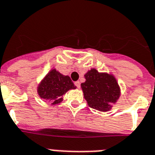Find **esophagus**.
Returning a JSON list of instances; mask_svg holds the SVG:
<instances>
[{
	"instance_id": "34e87169",
	"label": "esophagus",
	"mask_w": 155,
	"mask_h": 155,
	"mask_svg": "<svg viewBox=\"0 0 155 155\" xmlns=\"http://www.w3.org/2000/svg\"><path fill=\"white\" fill-rule=\"evenodd\" d=\"M74 84H75V85L76 86V87H77V88H80V82L76 81V82H75Z\"/></svg>"
}]
</instances>
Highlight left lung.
Segmentation results:
<instances>
[{"label": "left lung", "instance_id": "obj_1", "mask_svg": "<svg viewBox=\"0 0 155 155\" xmlns=\"http://www.w3.org/2000/svg\"><path fill=\"white\" fill-rule=\"evenodd\" d=\"M81 84L85 99L90 107L106 112L111 109L120 97V87L115 78L106 73H99L93 68L85 75Z\"/></svg>", "mask_w": 155, "mask_h": 155}]
</instances>
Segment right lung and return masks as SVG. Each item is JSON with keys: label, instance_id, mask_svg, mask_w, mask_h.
Wrapping results in <instances>:
<instances>
[{"label": "right lung", "instance_id": "obj_1", "mask_svg": "<svg viewBox=\"0 0 155 155\" xmlns=\"http://www.w3.org/2000/svg\"><path fill=\"white\" fill-rule=\"evenodd\" d=\"M71 89H75L69 76L63 75L55 69L47 74L38 87V93L44 99L58 104L62 101V96Z\"/></svg>", "mask_w": 155, "mask_h": 155}]
</instances>
